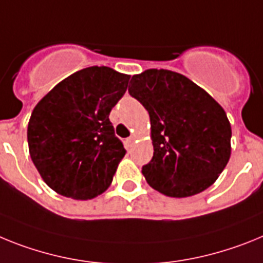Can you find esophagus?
Returning <instances> with one entry per match:
<instances>
[{"instance_id":"obj_1","label":"esophagus","mask_w":263,"mask_h":263,"mask_svg":"<svg viewBox=\"0 0 263 263\" xmlns=\"http://www.w3.org/2000/svg\"><path fill=\"white\" fill-rule=\"evenodd\" d=\"M135 140H136V138H135V136H129V138L125 140V143H127V145H128V147H132V145L135 144Z\"/></svg>"}]
</instances>
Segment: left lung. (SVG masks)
<instances>
[{
  "label": "left lung",
  "instance_id": "1",
  "mask_svg": "<svg viewBox=\"0 0 263 263\" xmlns=\"http://www.w3.org/2000/svg\"><path fill=\"white\" fill-rule=\"evenodd\" d=\"M129 93L149 114L154 157L145 180L168 197L208 189L232 154V127L222 107L200 86L170 70L149 68L131 79Z\"/></svg>",
  "mask_w": 263,
  "mask_h": 263
}]
</instances>
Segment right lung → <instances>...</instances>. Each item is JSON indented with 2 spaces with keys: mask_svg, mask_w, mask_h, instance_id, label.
<instances>
[{
  "mask_svg": "<svg viewBox=\"0 0 263 263\" xmlns=\"http://www.w3.org/2000/svg\"><path fill=\"white\" fill-rule=\"evenodd\" d=\"M129 78L107 66L83 68L34 107L27 124L29 154L52 191L91 200L111 185L125 149L108 116Z\"/></svg>",
  "mask_w": 263,
  "mask_h": 263,
  "instance_id": "obj_1",
  "label": "right lung"
}]
</instances>
